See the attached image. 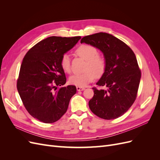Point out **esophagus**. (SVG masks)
<instances>
[{"label": "esophagus", "mask_w": 160, "mask_h": 160, "mask_svg": "<svg viewBox=\"0 0 160 160\" xmlns=\"http://www.w3.org/2000/svg\"><path fill=\"white\" fill-rule=\"evenodd\" d=\"M76 88H77V90L78 91H83V90H85V88H82V87H78V86H77Z\"/></svg>", "instance_id": "1"}]
</instances>
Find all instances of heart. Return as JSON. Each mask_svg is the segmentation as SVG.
I'll return each instance as SVG.
<instances>
[{
	"label": "heart",
	"instance_id": "obj_1",
	"mask_svg": "<svg viewBox=\"0 0 160 160\" xmlns=\"http://www.w3.org/2000/svg\"><path fill=\"white\" fill-rule=\"evenodd\" d=\"M76 53L87 61L85 72L71 75L69 81L72 85L78 87H85L93 81L95 77H100L105 71L106 62L103 57L98 56V51L93 46L82 45L77 48ZM61 69L69 73L71 71L70 58L68 55H62L60 61Z\"/></svg>",
	"mask_w": 160,
	"mask_h": 160
}]
</instances>
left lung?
<instances>
[{
	"label": "left lung",
	"mask_w": 160,
	"mask_h": 160,
	"mask_svg": "<svg viewBox=\"0 0 160 160\" xmlns=\"http://www.w3.org/2000/svg\"><path fill=\"white\" fill-rule=\"evenodd\" d=\"M100 50L106 62L105 71L93 88L94 95L89 106L95 115L113 119L123 115L136 99L141 71L134 52L125 42L113 35L98 32L85 36L81 43Z\"/></svg>",
	"instance_id": "obj_1"
}]
</instances>
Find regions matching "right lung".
Wrapping results in <instances>:
<instances>
[{
  "label": "right lung",
  "instance_id": "right-lung-1",
  "mask_svg": "<svg viewBox=\"0 0 160 160\" xmlns=\"http://www.w3.org/2000/svg\"><path fill=\"white\" fill-rule=\"evenodd\" d=\"M81 37H49L32 47L24 57L17 80V90L26 109L33 118L45 123H54L63 115L74 85L57 89L66 83L60 65L62 55L71 50Z\"/></svg>",
  "mask_w": 160,
  "mask_h": 160
}]
</instances>
